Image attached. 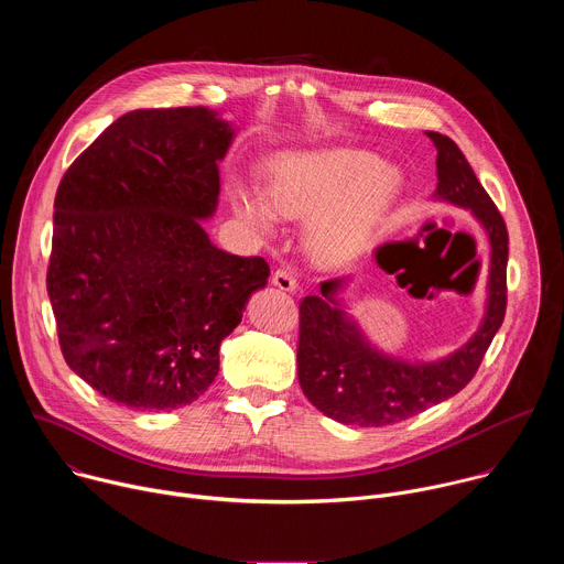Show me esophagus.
Wrapping results in <instances>:
<instances>
[{
    "instance_id": "esophagus-1",
    "label": "esophagus",
    "mask_w": 564,
    "mask_h": 564,
    "mask_svg": "<svg viewBox=\"0 0 564 564\" xmlns=\"http://www.w3.org/2000/svg\"><path fill=\"white\" fill-rule=\"evenodd\" d=\"M272 283H274L279 290H283V292H296V288H299L294 274H292L290 270H283V268L272 274Z\"/></svg>"
}]
</instances>
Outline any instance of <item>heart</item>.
Instances as JSON below:
<instances>
[{
    "mask_svg": "<svg viewBox=\"0 0 564 564\" xmlns=\"http://www.w3.org/2000/svg\"><path fill=\"white\" fill-rule=\"evenodd\" d=\"M268 198L238 187L240 218L268 231L276 216L307 220L305 248L324 268L352 263L388 220L404 187L401 172L359 149L283 151L268 165Z\"/></svg>",
    "mask_w": 564,
    "mask_h": 564,
    "instance_id": "heart-1",
    "label": "heart"
}]
</instances>
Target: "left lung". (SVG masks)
I'll use <instances>...</instances> for the list:
<instances>
[{"label":"left lung","mask_w":564,"mask_h":564,"mask_svg":"<svg viewBox=\"0 0 564 564\" xmlns=\"http://www.w3.org/2000/svg\"><path fill=\"white\" fill-rule=\"evenodd\" d=\"M437 149L433 198L468 209L485 227L491 246L487 310L477 333L437 361H406L379 350L339 299L346 279L321 283V296L301 301L299 383L310 404L346 426H388L404 422L457 394L477 372L507 312L509 234L498 207L479 185L459 147L426 131Z\"/></svg>","instance_id":"obj_1"}]
</instances>
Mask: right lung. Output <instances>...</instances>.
<instances>
[{
  "mask_svg": "<svg viewBox=\"0 0 564 564\" xmlns=\"http://www.w3.org/2000/svg\"><path fill=\"white\" fill-rule=\"evenodd\" d=\"M234 133L207 107L129 111L57 187L46 290L59 348L118 406L192 404L268 285L265 259L218 250L200 223L216 212Z\"/></svg>",
  "mask_w": 564,
  "mask_h": 564,
  "instance_id": "1",
  "label": "right lung"
}]
</instances>
